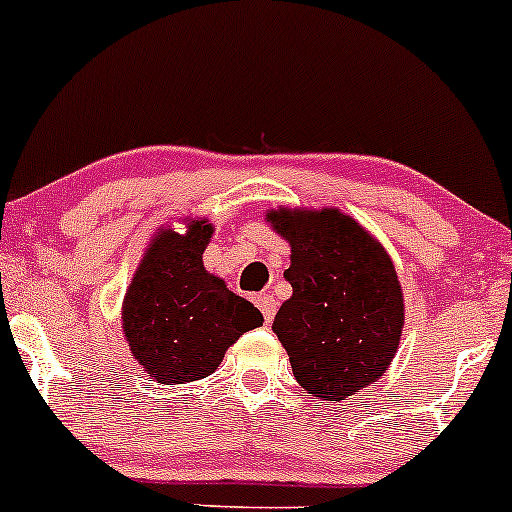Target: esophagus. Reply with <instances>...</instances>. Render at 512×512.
<instances>
[{
  "label": "esophagus",
  "mask_w": 512,
  "mask_h": 512,
  "mask_svg": "<svg viewBox=\"0 0 512 512\" xmlns=\"http://www.w3.org/2000/svg\"><path fill=\"white\" fill-rule=\"evenodd\" d=\"M256 304H258V309H261V314H263V319H266V324H268V321H273V317H275V300H273V295H258L256 297Z\"/></svg>",
  "instance_id": "34e87169"
}]
</instances>
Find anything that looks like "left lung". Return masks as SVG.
I'll return each instance as SVG.
<instances>
[{
    "label": "left lung",
    "instance_id": "left-lung-1",
    "mask_svg": "<svg viewBox=\"0 0 512 512\" xmlns=\"http://www.w3.org/2000/svg\"><path fill=\"white\" fill-rule=\"evenodd\" d=\"M290 244L292 297L273 321L307 394L343 401L380 380L399 348L404 295L382 244L336 208L266 212Z\"/></svg>",
    "mask_w": 512,
    "mask_h": 512
}]
</instances>
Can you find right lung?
I'll use <instances>...</instances> for the list:
<instances>
[{"instance_id": "1", "label": "right lung", "mask_w": 512, "mask_h": 512, "mask_svg": "<svg viewBox=\"0 0 512 512\" xmlns=\"http://www.w3.org/2000/svg\"><path fill=\"white\" fill-rule=\"evenodd\" d=\"M210 237L205 220L188 222L186 234L157 232L125 292V338L137 363L162 384L212 375L241 333L263 324L254 304L205 271Z\"/></svg>"}]
</instances>
